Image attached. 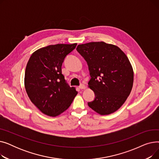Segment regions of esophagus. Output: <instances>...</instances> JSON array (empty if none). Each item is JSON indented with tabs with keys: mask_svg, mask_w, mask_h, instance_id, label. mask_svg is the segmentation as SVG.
Returning a JSON list of instances; mask_svg holds the SVG:
<instances>
[{
	"mask_svg": "<svg viewBox=\"0 0 159 159\" xmlns=\"http://www.w3.org/2000/svg\"><path fill=\"white\" fill-rule=\"evenodd\" d=\"M79 88H80V89H84L86 88V86L84 85V84H82L79 86Z\"/></svg>",
	"mask_w": 159,
	"mask_h": 159,
	"instance_id": "34e87169",
	"label": "esophagus"
}]
</instances>
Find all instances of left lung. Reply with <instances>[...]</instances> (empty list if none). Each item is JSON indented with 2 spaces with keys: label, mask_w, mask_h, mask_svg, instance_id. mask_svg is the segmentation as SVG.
Masks as SVG:
<instances>
[{
  "label": "left lung",
  "mask_w": 159,
  "mask_h": 159,
  "mask_svg": "<svg viewBox=\"0 0 159 159\" xmlns=\"http://www.w3.org/2000/svg\"><path fill=\"white\" fill-rule=\"evenodd\" d=\"M77 49L88 64L91 77L88 87L95 94L89 107L101 115L117 111L133 84L134 73L128 57L118 46L104 42L79 44Z\"/></svg>",
  "instance_id": "8db88e82"
}]
</instances>
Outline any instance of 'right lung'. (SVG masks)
Returning a JSON list of instances; mask_svg holds the SVG:
<instances>
[{"label":"right lung","instance_id":"obj_1","mask_svg":"<svg viewBox=\"0 0 159 159\" xmlns=\"http://www.w3.org/2000/svg\"><path fill=\"white\" fill-rule=\"evenodd\" d=\"M77 44H57L41 48L31 55L24 76V86L31 102L45 115L57 116L65 111L78 93L66 84L62 73L66 56Z\"/></svg>","mask_w":159,"mask_h":159}]
</instances>
